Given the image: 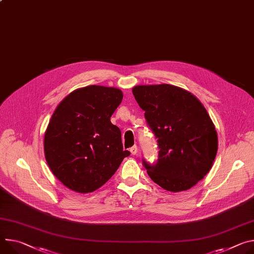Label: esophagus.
<instances>
[{
  "label": "esophagus",
  "instance_id": "esophagus-1",
  "mask_svg": "<svg viewBox=\"0 0 254 254\" xmlns=\"http://www.w3.org/2000/svg\"><path fill=\"white\" fill-rule=\"evenodd\" d=\"M129 151H130L131 155H135V154L137 153V147H136V146H133V147H131V148L129 149Z\"/></svg>",
  "mask_w": 254,
  "mask_h": 254
}]
</instances>
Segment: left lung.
<instances>
[{"label": "left lung", "instance_id": "1", "mask_svg": "<svg viewBox=\"0 0 254 254\" xmlns=\"http://www.w3.org/2000/svg\"><path fill=\"white\" fill-rule=\"evenodd\" d=\"M132 94L158 139L157 163L144 161L149 176L168 191L191 189L211 170L218 151L217 130L206 109L174 85H137Z\"/></svg>", "mask_w": 254, "mask_h": 254}]
</instances>
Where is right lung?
Returning a JSON list of instances; mask_svg holds the SVG:
<instances>
[{"label": "right lung", "mask_w": 254, "mask_h": 254, "mask_svg": "<svg viewBox=\"0 0 254 254\" xmlns=\"http://www.w3.org/2000/svg\"><path fill=\"white\" fill-rule=\"evenodd\" d=\"M122 90L90 85L71 92L57 106L44 133L45 160L64 187L79 193L101 188L129 156L110 118Z\"/></svg>", "instance_id": "add662e5"}]
</instances>
